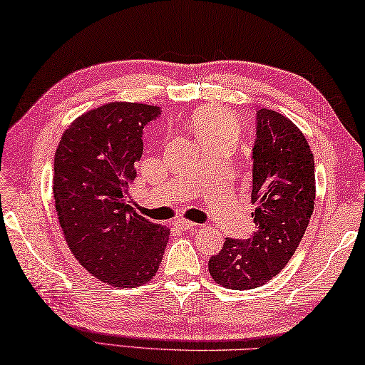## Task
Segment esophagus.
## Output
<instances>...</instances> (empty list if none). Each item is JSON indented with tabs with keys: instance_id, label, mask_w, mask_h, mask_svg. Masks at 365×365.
<instances>
[{
	"instance_id": "1",
	"label": "esophagus",
	"mask_w": 365,
	"mask_h": 365,
	"mask_svg": "<svg viewBox=\"0 0 365 365\" xmlns=\"http://www.w3.org/2000/svg\"><path fill=\"white\" fill-rule=\"evenodd\" d=\"M175 226L179 227V229H182V231H194V229L197 227L195 222L186 221V220H178V221H175Z\"/></svg>"
}]
</instances>
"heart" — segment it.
Returning a JSON list of instances; mask_svg holds the SVG:
<instances>
[{
  "label": "heart",
  "instance_id": "obj_1",
  "mask_svg": "<svg viewBox=\"0 0 365 365\" xmlns=\"http://www.w3.org/2000/svg\"><path fill=\"white\" fill-rule=\"evenodd\" d=\"M190 126L200 144L216 140H235L239 136V120L221 106H203L192 113Z\"/></svg>",
  "mask_w": 365,
  "mask_h": 365
}]
</instances>
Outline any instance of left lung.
I'll return each instance as SVG.
<instances>
[{
  "mask_svg": "<svg viewBox=\"0 0 365 365\" xmlns=\"http://www.w3.org/2000/svg\"><path fill=\"white\" fill-rule=\"evenodd\" d=\"M250 239H226L208 261L210 276L226 289L248 290L284 269L302 242L314 212V157L304 134L271 108L257 112L253 144Z\"/></svg>",
  "mask_w": 365,
  "mask_h": 365,
  "instance_id": "obj_1",
  "label": "left lung"
}]
</instances>
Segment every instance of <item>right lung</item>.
Segmentation results:
<instances>
[{
	"label": "right lung",
	"mask_w": 365,
	"mask_h": 365,
	"mask_svg": "<svg viewBox=\"0 0 365 365\" xmlns=\"http://www.w3.org/2000/svg\"><path fill=\"white\" fill-rule=\"evenodd\" d=\"M160 107L110 102L75 118L54 157L53 192L73 257L102 282L147 284L162 263L170 229L128 205V187L143 155V130Z\"/></svg>",
	"instance_id": "obj_1"
}]
</instances>
